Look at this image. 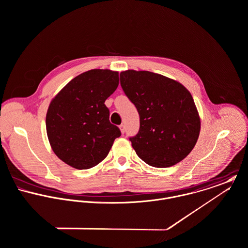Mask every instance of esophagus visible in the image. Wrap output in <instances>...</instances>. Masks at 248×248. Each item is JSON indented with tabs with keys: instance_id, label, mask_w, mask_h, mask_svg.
I'll return each instance as SVG.
<instances>
[{
	"instance_id": "obj_1",
	"label": "esophagus",
	"mask_w": 248,
	"mask_h": 248,
	"mask_svg": "<svg viewBox=\"0 0 248 248\" xmlns=\"http://www.w3.org/2000/svg\"><path fill=\"white\" fill-rule=\"evenodd\" d=\"M119 127H120L121 132L124 134V131H125V127H124V124H121Z\"/></svg>"
}]
</instances>
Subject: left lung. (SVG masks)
Returning <instances> with one entry per match:
<instances>
[{
  "label": "left lung",
  "mask_w": 248,
  "mask_h": 248,
  "mask_svg": "<svg viewBox=\"0 0 248 248\" xmlns=\"http://www.w3.org/2000/svg\"><path fill=\"white\" fill-rule=\"evenodd\" d=\"M120 79L140 116L139 132L129 138L137 155L156 168L171 167L186 158L200 132L198 109L188 89L149 71H124Z\"/></svg>",
  "instance_id": "obj_1"
}]
</instances>
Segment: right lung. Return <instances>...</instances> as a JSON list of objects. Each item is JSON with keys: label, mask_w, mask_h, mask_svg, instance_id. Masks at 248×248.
I'll return each mask as SVG.
<instances>
[{"label": "right lung", "mask_w": 248, "mask_h": 248, "mask_svg": "<svg viewBox=\"0 0 248 248\" xmlns=\"http://www.w3.org/2000/svg\"><path fill=\"white\" fill-rule=\"evenodd\" d=\"M118 85V72L94 69L73 78L51 99L47 135L53 152L64 163L86 170L108 155L121 131L109 122L104 102Z\"/></svg>", "instance_id": "obj_1"}]
</instances>
